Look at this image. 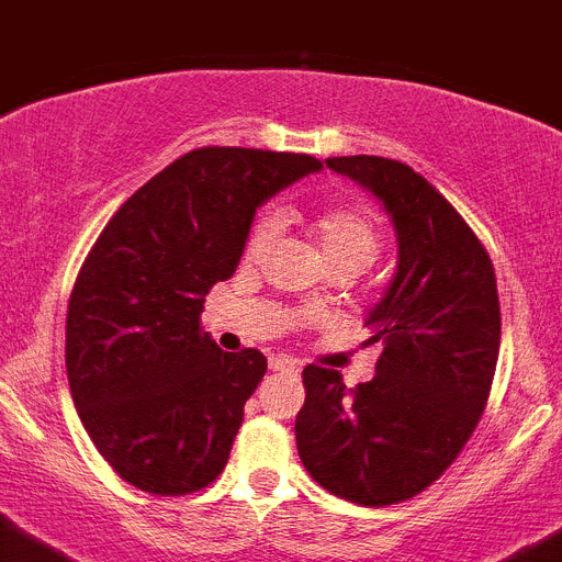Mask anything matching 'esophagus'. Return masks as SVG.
Instances as JSON below:
<instances>
[{"label": "esophagus", "mask_w": 562, "mask_h": 562, "mask_svg": "<svg viewBox=\"0 0 562 562\" xmlns=\"http://www.w3.org/2000/svg\"><path fill=\"white\" fill-rule=\"evenodd\" d=\"M269 367L274 369V372H291V375H296L300 372V361H293V358H285V356H274L269 361Z\"/></svg>", "instance_id": "obj_1"}]
</instances>
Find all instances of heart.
<instances>
[{"instance_id": "1", "label": "heart", "mask_w": 562, "mask_h": 562, "mask_svg": "<svg viewBox=\"0 0 562 562\" xmlns=\"http://www.w3.org/2000/svg\"><path fill=\"white\" fill-rule=\"evenodd\" d=\"M307 229L318 240V249L327 257L330 269L336 266H358L367 269L375 260L381 246V229H378L375 212L361 201L347 204H330L307 218ZM277 240V221L262 215L251 224L246 235V260H262Z\"/></svg>"}]
</instances>
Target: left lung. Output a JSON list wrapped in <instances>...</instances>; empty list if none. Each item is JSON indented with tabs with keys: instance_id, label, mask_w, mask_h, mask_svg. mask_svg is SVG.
<instances>
[{
	"instance_id": "left-lung-1",
	"label": "left lung",
	"mask_w": 562,
	"mask_h": 562,
	"mask_svg": "<svg viewBox=\"0 0 562 562\" xmlns=\"http://www.w3.org/2000/svg\"><path fill=\"white\" fill-rule=\"evenodd\" d=\"M325 161L383 201L401 257L367 318V344L383 350L378 375L347 389L336 369L305 367L296 448L333 495L386 507L431 487L476 431L502 347L498 288L476 232L408 165Z\"/></svg>"
}]
</instances>
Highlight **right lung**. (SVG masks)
Segmentation results:
<instances>
[{
	"instance_id": "add662e5",
	"label": "right lung",
	"mask_w": 562,
	"mask_h": 562,
	"mask_svg": "<svg viewBox=\"0 0 562 562\" xmlns=\"http://www.w3.org/2000/svg\"><path fill=\"white\" fill-rule=\"evenodd\" d=\"M316 170L307 154L195 148L94 240L69 296V392L100 457L134 487L195 493L229 462L269 363L215 347L204 296L235 274L257 206Z\"/></svg>"
}]
</instances>
